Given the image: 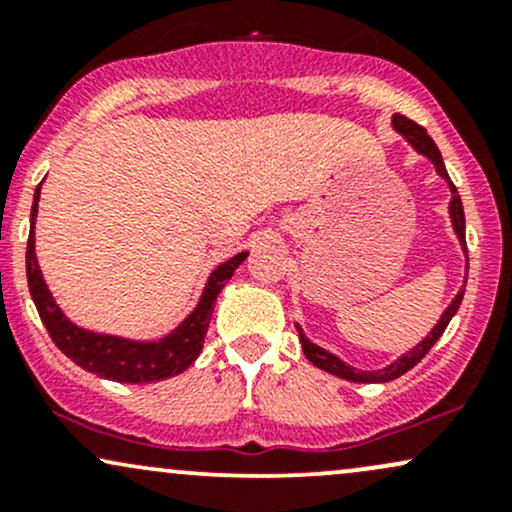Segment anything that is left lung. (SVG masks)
<instances>
[{"mask_svg": "<svg viewBox=\"0 0 512 512\" xmlns=\"http://www.w3.org/2000/svg\"><path fill=\"white\" fill-rule=\"evenodd\" d=\"M392 127H395L397 132L402 134V137L407 139V142L414 146V149L419 151L421 156H426L428 161H431L433 166H436V173L440 175V178L448 182V187H450V192H452V199H450L452 228H455V233H457V238H460V245H462L464 255H467V240H464V209H462V199H460V195H457V187L452 185L448 170H445L443 156H440L436 142H433V139L428 137V132H426L424 127L416 125L414 120H409V117H404V115L392 117ZM467 264H469V260H467ZM464 286H467V279H464ZM464 286H462L460 291H457V296L452 298V303L448 305V308H445V313L440 315L438 325L433 327L431 332H428V337L421 339V342L416 344L411 351H407V354L399 356L397 361H392L390 366H385V368H380V370H358L354 366H349V363H344L339 356H334V354H330V351H325V349H322V346H317V344L310 342V339L303 334L301 327L296 325L298 337H301V344H303V354H305V358H308L310 363H313V366L327 370V373L337 375V378L349 380V383H390V380H395V378H399V375H404V373H407V370L414 368L416 363H419L421 358H424L428 351H431V346L436 344L440 337H443L445 327H448V322L452 320V317H455L457 308H460L462 296H464Z\"/></svg>", "mask_w": 512, "mask_h": 512, "instance_id": "8db88e82", "label": "left lung"}]
</instances>
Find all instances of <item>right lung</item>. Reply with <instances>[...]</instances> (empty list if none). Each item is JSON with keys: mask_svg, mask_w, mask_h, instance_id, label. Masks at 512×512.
I'll return each instance as SVG.
<instances>
[{"mask_svg": "<svg viewBox=\"0 0 512 512\" xmlns=\"http://www.w3.org/2000/svg\"><path fill=\"white\" fill-rule=\"evenodd\" d=\"M38 199L40 185L35 187L33 207H31V233H28L26 248V276L28 291L38 308L40 320L45 330L52 337L57 349L64 356H69L76 366H81L88 373H96L98 378L115 380V383H132L146 385L158 383V380L173 378L182 370L190 368L195 358L202 351L204 337H207L211 313H214L216 296H219L226 281L231 279L238 264L248 257V252H238L236 257L226 260L214 272L209 274L207 286H204L202 298L197 308L192 310L185 320L166 334L158 342H134V339L115 337V334H98L88 332L84 327H76L67 315L62 313L60 305L55 303L52 293L45 284L43 272L38 267L35 257V216H38Z\"/></svg>", "mask_w": 512, "mask_h": 512, "instance_id": "add662e5", "label": "right lung"}]
</instances>
